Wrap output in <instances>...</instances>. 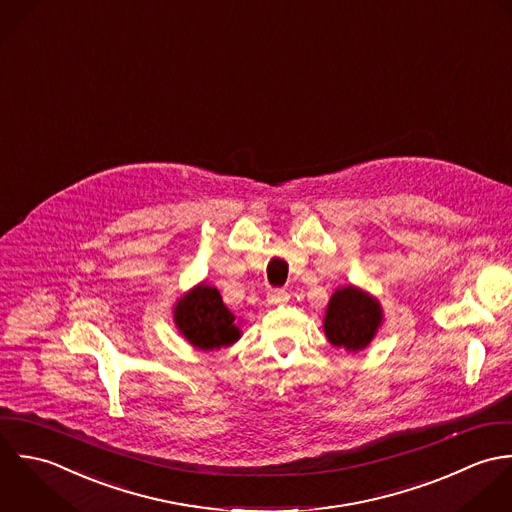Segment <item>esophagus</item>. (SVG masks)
Masks as SVG:
<instances>
[{
    "instance_id": "obj_1",
    "label": "esophagus",
    "mask_w": 512,
    "mask_h": 512,
    "mask_svg": "<svg viewBox=\"0 0 512 512\" xmlns=\"http://www.w3.org/2000/svg\"><path fill=\"white\" fill-rule=\"evenodd\" d=\"M289 293L285 291V289H273L269 295H267V301L271 303V305H285V303H289Z\"/></svg>"
}]
</instances>
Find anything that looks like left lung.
<instances>
[{"instance_id": "8db88e82", "label": "left lung", "mask_w": 512, "mask_h": 512, "mask_svg": "<svg viewBox=\"0 0 512 512\" xmlns=\"http://www.w3.org/2000/svg\"><path fill=\"white\" fill-rule=\"evenodd\" d=\"M382 322V308L356 287L338 289L326 308V338L348 352L364 350Z\"/></svg>"}]
</instances>
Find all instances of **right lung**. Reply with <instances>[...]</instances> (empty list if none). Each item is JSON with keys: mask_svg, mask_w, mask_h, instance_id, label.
<instances>
[{"mask_svg": "<svg viewBox=\"0 0 512 512\" xmlns=\"http://www.w3.org/2000/svg\"><path fill=\"white\" fill-rule=\"evenodd\" d=\"M174 318L184 336L200 350L229 346L239 338L235 316L223 305L219 291L207 285L184 297Z\"/></svg>", "mask_w": 512, "mask_h": 512, "instance_id": "right-lung-1", "label": "right lung"}]
</instances>
